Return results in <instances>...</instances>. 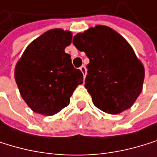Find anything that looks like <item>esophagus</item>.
I'll use <instances>...</instances> for the list:
<instances>
[{"instance_id": "1", "label": "esophagus", "mask_w": 157, "mask_h": 157, "mask_svg": "<svg viewBox=\"0 0 157 157\" xmlns=\"http://www.w3.org/2000/svg\"><path fill=\"white\" fill-rule=\"evenodd\" d=\"M80 71H81V73L83 74V77H86V68H85V66L84 65H82V66H80Z\"/></svg>"}]
</instances>
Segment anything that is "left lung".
<instances>
[{
    "instance_id": "1",
    "label": "left lung",
    "mask_w": 157,
    "mask_h": 157,
    "mask_svg": "<svg viewBox=\"0 0 157 157\" xmlns=\"http://www.w3.org/2000/svg\"><path fill=\"white\" fill-rule=\"evenodd\" d=\"M73 43L90 59L84 86L95 106L111 115L129 109L142 91L145 70L128 41L96 25L77 34Z\"/></svg>"
}]
</instances>
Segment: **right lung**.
<instances>
[{
	"instance_id": "add662e5",
	"label": "right lung",
	"mask_w": 157,
	"mask_h": 157,
	"mask_svg": "<svg viewBox=\"0 0 157 157\" xmlns=\"http://www.w3.org/2000/svg\"><path fill=\"white\" fill-rule=\"evenodd\" d=\"M72 33L51 29L34 40L15 67L21 96L35 113L53 116L69 105L78 85L83 83L80 70L74 68L64 49Z\"/></svg>"
}]
</instances>
